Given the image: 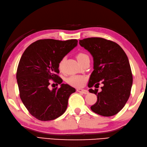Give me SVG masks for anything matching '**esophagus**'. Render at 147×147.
I'll return each mask as SVG.
<instances>
[{
	"mask_svg": "<svg viewBox=\"0 0 147 147\" xmlns=\"http://www.w3.org/2000/svg\"><path fill=\"white\" fill-rule=\"evenodd\" d=\"M77 91L79 92H80V93H82V94H88V91L86 90V89H77Z\"/></svg>",
	"mask_w": 147,
	"mask_h": 147,
	"instance_id": "34e87169",
	"label": "esophagus"
}]
</instances>
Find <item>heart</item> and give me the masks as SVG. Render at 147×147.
Instances as JSON below:
<instances>
[{
  "instance_id": "1",
  "label": "heart",
  "mask_w": 147,
  "mask_h": 147,
  "mask_svg": "<svg viewBox=\"0 0 147 147\" xmlns=\"http://www.w3.org/2000/svg\"><path fill=\"white\" fill-rule=\"evenodd\" d=\"M88 56L85 53H79L77 55L76 58L78 61L80 63ZM63 63H64V59H62L61 60L59 61V65H58V67L59 70L62 69L63 66ZM85 80H86L85 77L82 76H71L70 77L68 78L67 81L68 84H70V86L76 87V88H79V87H81L83 85L84 82H85Z\"/></svg>"
}]
</instances>
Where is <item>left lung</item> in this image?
Listing matches in <instances>:
<instances>
[{
	"instance_id": "left-lung-1",
	"label": "left lung",
	"mask_w": 147,
	"mask_h": 147,
	"mask_svg": "<svg viewBox=\"0 0 147 147\" xmlns=\"http://www.w3.org/2000/svg\"><path fill=\"white\" fill-rule=\"evenodd\" d=\"M93 58V68L88 87L99 86L101 91L90 89L97 96V101L91 107L92 112L110 117L123 109L129 98L133 84V75L126 54L119 44L100 37L87 38L79 40Z\"/></svg>"
}]
</instances>
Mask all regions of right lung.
I'll use <instances>...</instances> for the list:
<instances>
[{
  "mask_svg": "<svg viewBox=\"0 0 147 147\" xmlns=\"http://www.w3.org/2000/svg\"><path fill=\"white\" fill-rule=\"evenodd\" d=\"M76 39L37 40L25 49L16 73L20 96L32 115L42 121H51L63 114L68 100L76 89L62 84L59 63L77 46ZM52 79L61 88L49 89ZM58 85V84H57Z\"/></svg>",
  "mask_w": 147,
  "mask_h": 147,
  "instance_id": "obj_1",
  "label": "right lung"
}]
</instances>
